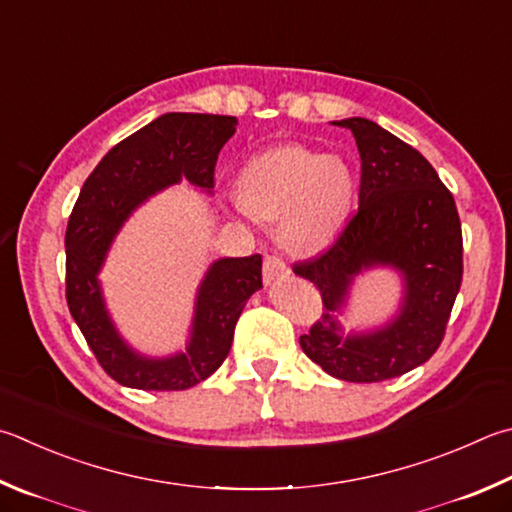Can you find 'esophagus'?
Listing matches in <instances>:
<instances>
[{"mask_svg": "<svg viewBox=\"0 0 512 512\" xmlns=\"http://www.w3.org/2000/svg\"><path fill=\"white\" fill-rule=\"evenodd\" d=\"M288 275H291V268H288L284 259H280L277 255L266 257V262H264V284L266 286L280 282Z\"/></svg>", "mask_w": 512, "mask_h": 512, "instance_id": "34e87169", "label": "esophagus"}]
</instances>
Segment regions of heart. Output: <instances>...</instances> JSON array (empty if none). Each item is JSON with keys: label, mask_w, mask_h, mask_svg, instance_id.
<instances>
[{"label": "heart", "mask_w": 512, "mask_h": 512, "mask_svg": "<svg viewBox=\"0 0 512 512\" xmlns=\"http://www.w3.org/2000/svg\"><path fill=\"white\" fill-rule=\"evenodd\" d=\"M356 181L340 156L306 145H282L248 159L237 176L241 210L257 221L280 224L293 253H318L340 235Z\"/></svg>", "instance_id": "heart-1"}]
</instances>
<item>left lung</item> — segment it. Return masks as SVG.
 Wrapping results in <instances>:
<instances>
[{"label":"left lung","instance_id":"obj_1","mask_svg":"<svg viewBox=\"0 0 512 512\" xmlns=\"http://www.w3.org/2000/svg\"><path fill=\"white\" fill-rule=\"evenodd\" d=\"M333 125L356 138L358 212L327 253L293 266L315 284L327 309L300 345L333 378L380 383L423 365L439 349L463 277L461 221L450 190L412 145L367 118ZM378 265L402 273V309L385 328L345 337L337 315L350 284Z\"/></svg>","mask_w":512,"mask_h":512}]
</instances>
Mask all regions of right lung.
<instances>
[{
  "label": "right lung",
  "instance_id": "1",
  "mask_svg": "<svg viewBox=\"0 0 512 512\" xmlns=\"http://www.w3.org/2000/svg\"><path fill=\"white\" fill-rule=\"evenodd\" d=\"M235 127V116L163 114L111 147L82 185L64 237L67 304L100 367L120 385L176 392L215 374L248 297L262 288V255L212 262L197 291L188 347L147 358L114 327L98 282L111 241L141 203L181 179L206 192L215 188L219 152Z\"/></svg>",
  "mask_w": 512,
  "mask_h": 512
}]
</instances>
